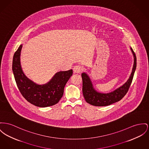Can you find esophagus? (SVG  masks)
<instances>
[{
	"instance_id": "esophagus-1",
	"label": "esophagus",
	"mask_w": 149,
	"mask_h": 149,
	"mask_svg": "<svg viewBox=\"0 0 149 149\" xmlns=\"http://www.w3.org/2000/svg\"><path fill=\"white\" fill-rule=\"evenodd\" d=\"M83 70V68L80 66L79 65H75L74 67H73V72L74 73H81L82 71Z\"/></svg>"
}]
</instances>
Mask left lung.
Wrapping results in <instances>:
<instances>
[{
    "mask_svg": "<svg viewBox=\"0 0 149 149\" xmlns=\"http://www.w3.org/2000/svg\"><path fill=\"white\" fill-rule=\"evenodd\" d=\"M130 49L134 56V64L129 79L123 85L111 93L106 94L97 92L93 88L88 75L85 73H82V93L87 103L95 106H106L118 102L125 95L132 83L137 65L136 54L132 48Z\"/></svg>",
    "mask_w": 149,
    "mask_h": 149,
    "instance_id": "obj_1",
    "label": "left lung"
}]
</instances>
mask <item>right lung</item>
<instances>
[{"instance_id":"right-lung-1","label":"right lung","mask_w":149,"mask_h":149,"mask_svg":"<svg viewBox=\"0 0 149 149\" xmlns=\"http://www.w3.org/2000/svg\"><path fill=\"white\" fill-rule=\"evenodd\" d=\"M22 45L15 52L12 62V70L21 94L28 102L36 106L46 107L56 104L63 97L64 89L73 74L72 70L60 71L48 83L40 85L27 78L20 64Z\"/></svg>"}]
</instances>
